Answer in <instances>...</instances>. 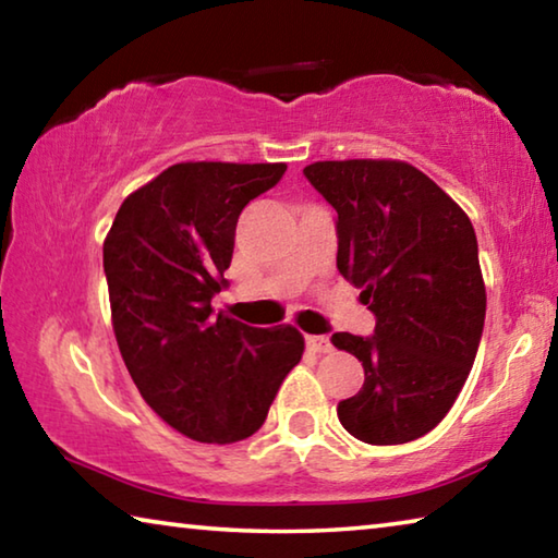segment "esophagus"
Segmentation results:
<instances>
[{
    "instance_id": "esophagus-1",
    "label": "esophagus",
    "mask_w": 558,
    "mask_h": 558,
    "mask_svg": "<svg viewBox=\"0 0 558 558\" xmlns=\"http://www.w3.org/2000/svg\"><path fill=\"white\" fill-rule=\"evenodd\" d=\"M305 342H307V349H310V352H317V354H327L329 349H332V344H329V339H327V337H315V335H310V337H305Z\"/></svg>"
}]
</instances>
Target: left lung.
Segmentation results:
<instances>
[{
  "mask_svg": "<svg viewBox=\"0 0 558 558\" xmlns=\"http://www.w3.org/2000/svg\"><path fill=\"white\" fill-rule=\"evenodd\" d=\"M337 211V268L362 288L374 337L335 332L364 366L339 423L369 446L426 436L465 386L487 292L468 214L401 159H325L305 167Z\"/></svg>",
  "mask_w": 558,
  "mask_h": 558,
  "instance_id": "1",
  "label": "left lung"
}]
</instances>
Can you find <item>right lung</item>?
I'll return each instance as SVG.
<instances>
[{"instance_id":"1","label":"right lung","mask_w":558,"mask_h":558,"mask_svg":"<svg viewBox=\"0 0 558 558\" xmlns=\"http://www.w3.org/2000/svg\"><path fill=\"white\" fill-rule=\"evenodd\" d=\"M286 169L172 165L120 204L102 241L122 362L149 409L192 440L226 446L253 436L305 352L292 325L248 327L211 307L243 206Z\"/></svg>"}]
</instances>
